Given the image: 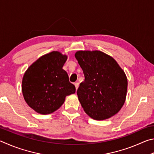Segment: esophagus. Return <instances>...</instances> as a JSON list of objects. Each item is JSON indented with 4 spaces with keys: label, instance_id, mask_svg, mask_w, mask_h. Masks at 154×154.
Wrapping results in <instances>:
<instances>
[{
    "label": "esophagus",
    "instance_id": "34e87169",
    "mask_svg": "<svg viewBox=\"0 0 154 154\" xmlns=\"http://www.w3.org/2000/svg\"><path fill=\"white\" fill-rule=\"evenodd\" d=\"M74 85H75V90L77 91L78 88H79V82H75Z\"/></svg>",
    "mask_w": 154,
    "mask_h": 154
}]
</instances>
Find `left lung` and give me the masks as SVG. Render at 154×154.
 <instances>
[{
    "mask_svg": "<svg viewBox=\"0 0 154 154\" xmlns=\"http://www.w3.org/2000/svg\"><path fill=\"white\" fill-rule=\"evenodd\" d=\"M75 57L85 79L77 95L86 114L103 120L116 114L125 103L128 81L116 61L100 51H79Z\"/></svg>",
    "mask_w": 154,
    "mask_h": 154,
    "instance_id": "1",
    "label": "left lung"
}]
</instances>
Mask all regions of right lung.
Wrapping results in <instances>:
<instances>
[{
    "label": "right lung",
    "mask_w": 154,
    "mask_h": 154,
    "mask_svg": "<svg viewBox=\"0 0 154 154\" xmlns=\"http://www.w3.org/2000/svg\"><path fill=\"white\" fill-rule=\"evenodd\" d=\"M67 56L52 51L34 62L23 75L22 93L27 104L40 114H49L75 92L63 66Z\"/></svg>",
    "instance_id": "obj_1"
}]
</instances>
